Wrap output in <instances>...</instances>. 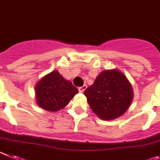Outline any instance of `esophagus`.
Instances as JSON below:
<instances>
[{"mask_svg": "<svg viewBox=\"0 0 160 160\" xmlns=\"http://www.w3.org/2000/svg\"><path fill=\"white\" fill-rule=\"evenodd\" d=\"M86 88H87V86H86V85L81 86V87H80L78 88L79 92H84V90L86 89Z\"/></svg>", "mask_w": 160, "mask_h": 160, "instance_id": "obj_1", "label": "esophagus"}]
</instances>
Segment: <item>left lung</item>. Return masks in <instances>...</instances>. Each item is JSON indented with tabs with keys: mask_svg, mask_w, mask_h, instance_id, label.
<instances>
[{
	"mask_svg": "<svg viewBox=\"0 0 160 160\" xmlns=\"http://www.w3.org/2000/svg\"><path fill=\"white\" fill-rule=\"evenodd\" d=\"M87 101L95 114L103 120L123 116L133 100V89L125 75L118 69L104 70L94 83L84 91Z\"/></svg>",
	"mask_w": 160,
	"mask_h": 160,
	"instance_id": "1",
	"label": "left lung"
}]
</instances>
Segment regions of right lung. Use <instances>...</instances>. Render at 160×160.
<instances>
[{
  "label": "right lung",
  "instance_id": "1",
  "mask_svg": "<svg viewBox=\"0 0 160 160\" xmlns=\"http://www.w3.org/2000/svg\"><path fill=\"white\" fill-rule=\"evenodd\" d=\"M78 89L57 70L45 75L35 86L36 102L39 107L49 112H57L66 107Z\"/></svg>",
  "mask_w": 160,
  "mask_h": 160
}]
</instances>
